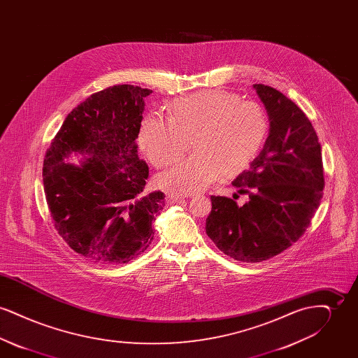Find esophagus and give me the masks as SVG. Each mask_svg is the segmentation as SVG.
Segmentation results:
<instances>
[{
	"label": "esophagus",
	"mask_w": 358,
	"mask_h": 358,
	"mask_svg": "<svg viewBox=\"0 0 358 358\" xmlns=\"http://www.w3.org/2000/svg\"><path fill=\"white\" fill-rule=\"evenodd\" d=\"M185 197L182 194H176V193H166V200H169L171 203H178L182 201Z\"/></svg>",
	"instance_id": "34e87169"
}]
</instances>
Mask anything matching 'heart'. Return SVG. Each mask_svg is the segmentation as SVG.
<instances>
[{"label":"heart","mask_w":358,"mask_h":358,"mask_svg":"<svg viewBox=\"0 0 358 358\" xmlns=\"http://www.w3.org/2000/svg\"><path fill=\"white\" fill-rule=\"evenodd\" d=\"M169 117L149 113L139 124L138 143L157 168L171 164L187 148L194 153L178 159L157 177L169 193L203 190L222 173L234 176L254 161L268 133L264 110L255 102L238 101L224 90H203L178 98Z\"/></svg>","instance_id":"b5f03b06"}]
</instances>
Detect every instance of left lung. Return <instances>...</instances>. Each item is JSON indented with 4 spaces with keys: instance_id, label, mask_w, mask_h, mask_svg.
I'll list each match as a JSON object with an SVG mask.
<instances>
[{
    "instance_id": "1",
    "label": "left lung",
    "mask_w": 358,
    "mask_h": 358,
    "mask_svg": "<svg viewBox=\"0 0 358 358\" xmlns=\"http://www.w3.org/2000/svg\"><path fill=\"white\" fill-rule=\"evenodd\" d=\"M270 134L248 171L232 181L248 203L212 196L206 235L225 255L257 263L279 255L306 231L324 187L321 143L306 114L280 91L254 85Z\"/></svg>"
}]
</instances>
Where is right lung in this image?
I'll return each mask as SVG.
<instances>
[{
	"label": "right lung",
	"instance_id": "add662e5",
	"mask_svg": "<svg viewBox=\"0 0 358 358\" xmlns=\"http://www.w3.org/2000/svg\"><path fill=\"white\" fill-rule=\"evenodd\" d=\"M152 92L120 85L92 94L69 113L44 158V192L56 231L75 252L104 266L145 252L165 206L162 192L145 190L149 166L136 143ZM71 153L85 159L66 163Z\"/></svg>",
	"mask_w": 358,
	"mask_h": 358
}]
</instances>
